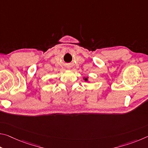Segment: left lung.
Here are the masks:
<instances>
[{
	"instance_id": "8db88e82",
	"label": "left lung",
	"mask_w": 148,
	"mask_h": 148,
	"mask_svg": "<svg viewBox=\"0 0 148 148\" xmlns=\"http://www.w3.org/2000/svg\"><path fill=\"white\" fill-rule=\"evenodd\" d=\"M84 78V80H85V82H89V77H88V76H87V77H83Z\"/></svg>"
}]
</instances>
